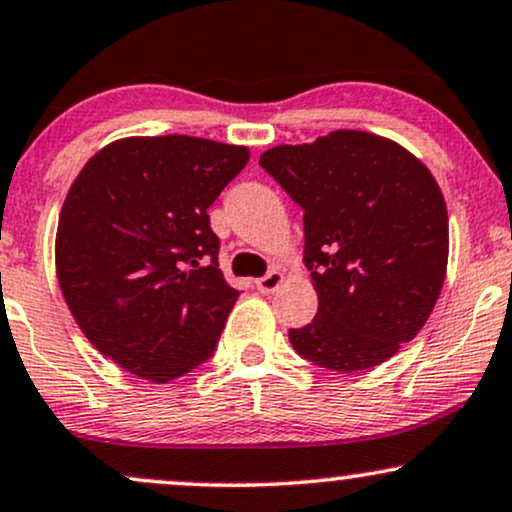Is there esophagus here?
<instances>
[{
  "mask_svg": "<svg viewBox=\"0 0 512 512\" xmlns=\"http://www.w3.org/2000/svg\"><path fill=\"white\" fill-rule=\"evenodd\" d=\"M283 281H286V274H283L279 267H274L272 272H269L267 276H262V279H257V291L264 293V295H269V293H274L276 288H279Z\"/></svg>",
  "mask_w": 512,
  "mask_h": 512,
  "instance_id": "esophagus-1",
  "label": "esophagus"
}]
</instances>
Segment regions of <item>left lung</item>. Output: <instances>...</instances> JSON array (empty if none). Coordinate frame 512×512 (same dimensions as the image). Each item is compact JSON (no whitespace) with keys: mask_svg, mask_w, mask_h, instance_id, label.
Returning a JSON list of instances; mask_svg holds the SVG:
<instances>
[{"mask_svg":"<svg viewBox=\"0 0 512 512\" xmlns=\"http://www.w3.org/2000/svg\"><path fill=\"white\" fill-rule=\"evenodd\" d=\"M267 174L305 209V252L319 307L288 338L331 372H362L412 341L432 315L448 264L443 193L412 152L367 131L276 145Z\"/></svg>","mask_w":512,"mask_h":512,"instance_id":"8db88e82","label":"left lung"}]
</instances>
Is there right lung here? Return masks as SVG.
<instances>
[{"instance_id":"obj_1","label":"right lung","mask_w":512,"mask_h":512,"mask_svg":"<svg viewBox=\"0 0 512 512\" xmlns=\"http://www.w3.org/2000/svg\"><path fill=\"white\" fill-rule=\"evenodd\" d=\"M248 159L243 145L135 135L71 183L54 240L61 293L92 346L135 377L166 384L217 348L238 291L207 207Z\"/></svg>"}]
</instances>
